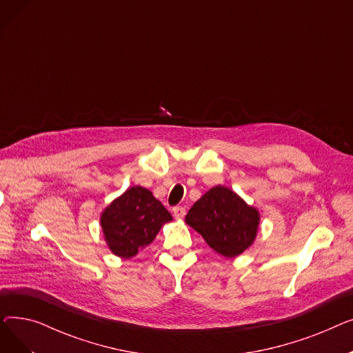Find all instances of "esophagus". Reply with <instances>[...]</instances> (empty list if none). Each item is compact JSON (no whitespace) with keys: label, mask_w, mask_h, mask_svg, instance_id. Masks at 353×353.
Segmentation results:
<instances>
[{"label":"esophagus","mask_w":353,"mask_h":353,"mask_svg":"<svg viewBox=\"0 0 353 353\" xmlns=\"http://www.w3.org/2000/svg\"><path fill=\"white\" fill-rule=\"evenodd\" d=\"M173 216H174L176 219H183L184 216H186V209L181 208V206L174 208V209H173Z\"/></svg>","instance_id":"1"}]
</instances>
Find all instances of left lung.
<instances>
[{
    "label": "left lung",
    "instance_id": "8db88e82",
    "mask_svg": "<svg viewBox=\"0 0 353 353\" xmlns=\"http://www.w3.org/2000/svg\"><path fill=\"white\" fill-rule=\"evenodd\" d=\"M186 223L213 250L225 257H234L253 243L259 213L230 189L216 186L194 203L186 214Z\"/></svg>",
    "mask_w": 353,
    "mask_h": 353
}]
</instances>
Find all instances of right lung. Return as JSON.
<instances>
[{"instance_id": "add662e5", "label": "right lung", "mask_w": 353, "mask_h": 353, "mask_svg": "<svg viewBox=\"0 0 353 353\" xmlns=\"http://www.w3.org/2000/svg\"><path fill=\"white\" fill-rule=\"evenodd\" d=\"M172 219L150 190L134 186L103 212L101 228L111 252L128 259L150 245L161 225Z\"/></svg>"}]
</instances>
